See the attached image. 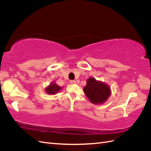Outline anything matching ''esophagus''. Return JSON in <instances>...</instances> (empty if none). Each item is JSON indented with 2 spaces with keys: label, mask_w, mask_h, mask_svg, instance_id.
<instances>
[{
  "label": "esophagus",
  "mask_w": 151,
  "mask_h": 151,
  "mask_svg": "<svg viewBox=\"0 0 151 151\" xmlns=\"http://www.w3.org/2000/svg\"><path fill=\"white\" fill-rule=\"evenodd\" d=\"M70 83L71 84H74L76 83V81L75 80H71V81H70Z\"/></svg>",
  "instance_id": "1"
}]
</instances>
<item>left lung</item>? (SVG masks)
Wrapping results in <instances>:
<instances>
[{
  "instance_id": "1",
  "label": "left lung",
  "mask_w": 151,
  "mask_h": 151,
  "mask_svg": "<svg viewBox=\"0 0 151 151\" xmlns=\"http://www.w3.org/2000/svg\"><path fill=\"white\" fill-rule=\"evenodd\" d=\"M84 91L89 101L94 104H102L106 101L111 93L110 89L106 84L97 81L93 77L87 81Z\"/></svg>"
}]
</instances>
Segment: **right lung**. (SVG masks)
Segmentation results:
<instances>
[{"label":"right lung","mask_w":151,"mask_h":151,"mask_svg":"<svg viewBox=\"0 0 151 151\" xmlns=\"http://www.w3.org/2000/svg\"><path fill=\"white\" fill-rule=\"evenodd\" d=\"M61 88L57 86L56 84H50L48 88H46V92L49 94H54L60 91Z\"/></svg>","instance_id":"1"}]
</instances>
